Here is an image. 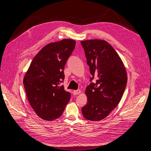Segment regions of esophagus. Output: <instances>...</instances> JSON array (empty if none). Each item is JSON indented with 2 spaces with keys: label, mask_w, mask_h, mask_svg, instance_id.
<instances>
[{
  "label": "esophagus",
  "mask_w": 151,
  "mask_h": 151,
  "mask_svg": "<svg viewBox=\"0 0 151 151\" xmlns=\"http://www.w3.org/2000/svg\"><path fill=\"white\" fill-rule=\"evenodd\" d=\"M81 93V91L80 90H74L73 91V94H74V95H77V94H79Z\"/></svg>",
  "instance_id": "obj_1"
}]
</instances>
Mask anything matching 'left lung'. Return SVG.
I'll return each mask as SVG.
<instances>
[{"label": "left lung", "mask_w": 151, "mask_h": 151, "mask_svg": "<svg viewBox=\"0 0 151 151\" xmlns=\"http://www.w3.org/2000/svg\"><path fill=\"white\" fill-rule=\"evenodd\" d=\"M90 67V83L86 88L88 101L82 108L84 118L93 121L107 117L119 104L127 84L123 63L113 47L104 40L81 42ZM94 77L96 81L92 80Z\"/></svg>", "instance_id": "obj_1"}]
</instances>
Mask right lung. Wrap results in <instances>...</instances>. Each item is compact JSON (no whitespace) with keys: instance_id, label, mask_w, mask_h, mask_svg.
<instances>
[{"instance_id":"1","label":"right lung","mask_w":151,"mask_h":151,"mask_svg":"<svg viewBox=\"0 0 151 151\" xmlns=\"http://www.w3.org/2000/svg\"><path fill=\"white\" fill-rule=\"evenodd\" d=\"M75 44L71 39H63L47 45L33 58L24 76L28 100L44 120L59 118L70 101L71 94L61 83L65 79L64 67Z\"/></svg>"}]
</instances>
